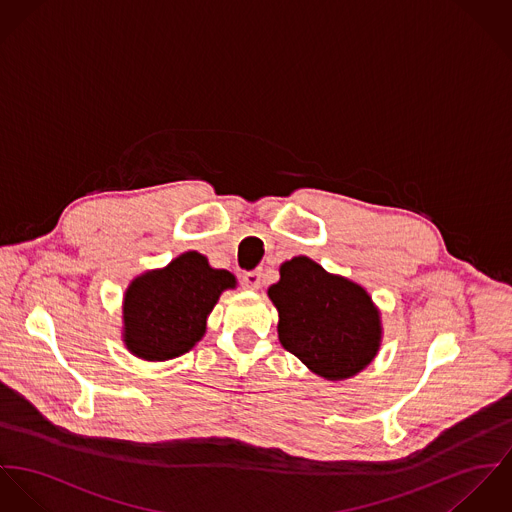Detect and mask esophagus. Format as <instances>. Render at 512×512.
<instances>
[{
  "mask_svg": "<svg viewBox=\"0 0 512 512\" xmlns=\"http://www.w3.org/2000/svg\"><path fill=\"white\" fill-rule=\"evenodd\" d=\"M261 283H263V273H261V269H257V271H249V273H245V275H243V286H245V288H249V290H257V288H261Z\"/></svg>",
  "mask_w": 512,
  "mask_h": 512,
  "instance_id": "esophagus-1",
  "label": "esophagus"
}]
</instances>
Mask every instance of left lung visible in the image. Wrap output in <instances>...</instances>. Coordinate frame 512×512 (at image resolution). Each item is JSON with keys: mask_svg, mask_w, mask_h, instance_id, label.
<instances>
[{"mask_svg": "<svg viewBox=\"0 0 512 512\" xmlns=\"http://www.w3.org/2000/svg\"><path fill=\"white\" fill-rule=\"evenodd\" d=\"M279 310V340L312 373L343 381L363 371L381 345V314L367 290L300 255L269 286Z\"/></svg>", "mask_w": 512, "mask_h": 512, "instance_id": "8db88e82", "label": "left lung"}]
</instances>
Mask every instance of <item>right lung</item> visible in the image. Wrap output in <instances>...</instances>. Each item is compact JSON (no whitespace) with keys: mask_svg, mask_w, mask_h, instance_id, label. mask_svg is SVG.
Listing matches in <instances>:
<instances>
[{"mask_svg":"<svg viewBox=\"0 0 512 512\" xmlns=\"http://www.w3.org/2000/svg\"><path fill=\"white\" fill-rule=\"evenodd\" d=\"M235 277L212 269L208 259L186 251L165 269L133 279L123 296V341L147 361H167L190 351L206 334V318Z\"/></svg>","mask_w":512,"mask_h":512,"instance_id":"right-lung-1","label":"right lung"}]
</instances>
